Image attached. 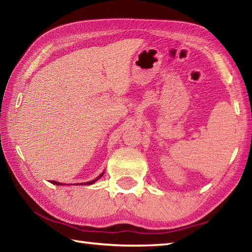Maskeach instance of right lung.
I'll return each instance as SVG.
<instances>
[{"mask_svg":"<svg viewBox=\"0 0 252 252\" xmlns=\"http://www.w3.org/2000/svg\"><path fill=\"white\" fill-rule=\"evenodd\" d=\"M104 175V173H102L101 175H99V176H97L95 179H93V180H91V181H88V183H84V184H81V185H92V184H94L96 180H98L99 178H101L102 176ZM50 183L51 184H54V185H57V186H63L64 184H62V183H58V181H56V180H50ZM72 185V184H71Z\"/></svg>","mask_w":252,"mask_h":252,"instance_id":"obj_1","label":"right lung"}]
</instances>
